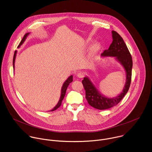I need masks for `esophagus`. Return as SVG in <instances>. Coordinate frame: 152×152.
Segmentation results:
<instances>
[{"label":"esophagus","mask_w":152,"mask_h":152,"mask_svg":"<svg viewBox=\"0 0 152 152\" xmlns=\"http://www.w3.org/2000/svg\"><path fill=\"white\" fill-rule=\"evenodd\" d=\"M84 75H85V74H84L83 72H79V73L77 74V76L79 78H82V77H83Z\"/></svg>","instance_id":"34e87169"}]
</instances>
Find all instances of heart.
Masks as SVG:
<instances>
[{
    "mask_svg": "<svg viewBox=\"0 0 152 152\" xmlns=\"http://www.w3.org/2000/svg\"><path fill=\"white\" fill-rule=\"evenodd\" d=\"M88 42L91 41V39H89L88 41ZM101 45L99 42H95V44H93V45L92 46L91 48V51H90V53L91 55H95L96 53H98L99 52V51L101 50Z\"/></svg>",
    "mask_w": 152,
    "mask_h": 152,
    "instance_id": "heart-1",
    "label": "heart"
}]
</instances>
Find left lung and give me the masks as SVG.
<instances>
[{
	"label": "left lung",
	"instance_id": "8db88e82",
	"mask_svg": "<svg viewBox=\"0 0 152 152\" xmlns=\"http://www.w3.org/2000/svg\"><path fill=\"white\" fill-rule=\"evenodd\" d=\"M112 37L111 44L108 50L101 54V57H114V59L124 68L126 80L123 91L118 96L110 98L99 92L88 77H85L82 80L86 92L85 98L88 104L92 107L100 110L109 109L117 105L127 93L131 83L133 67L132 56L123 39L117 32L112 31Z\"/></svg>",
	"mask_w": 152,
	"mask_h": 152
}]
</instances>
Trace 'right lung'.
Returning a JSON list of instances; mask_svg holds the SVG:
<instances>
[{"mask_svg":"<svg viewBox=\"0 0 152 152\" xmlns=\"http://www.w3.org/2000/svg\"><path fill=\"white\" fill-rule=\"evenodd\" d=\"M30 33L29 32H28L26 34H25V35H24V37H23V38L22 39L21 41L20 42L19 45H18V48H19L21 45H22V44L24 42V41H25L26 38H27V37L28 36V35ZM16 53H17V51L16 50L15 51V53H14V55H13V69H15V58H16ZM73 81V76L71 75L64 82V83L63 84V86L61 87V95H60V99H59V101L58 102V103L57 104V105L50 111H55L56 110H57L58 108H59L61 104V102L63 101V99H64V96H65V94H66V90H67V88L69 86V85L70 84V83L72 82Z\"/></svg>","mask_w":152,"mask_h":152,"instance_id":"1","label":"right lung"}]
</instances>
